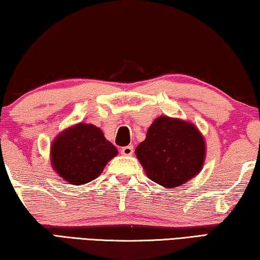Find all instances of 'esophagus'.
<instances>
[{
  "instance_id": "esophagus-1",
  "label": "esophagus",
  "mask_w": 260,
  "mask_h": 260,
  "mask_svg": "<svg viewBox=\"0 0 260 260\" xmlns=\"http://www.w3.org/2000/svg\"><path fill=\"white\" fill-rule=\"evenodd\" d=\"M133 147L132 146H126V147H124V148H121V150H120V153L121 155H124V156H132L133 155Z\"/></svg>"
}]
</instances>
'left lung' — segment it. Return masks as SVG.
I'll use <instances>...</instances> for the list:
<instances>
[{
	"label": "left lung",
	"instance_id": "8db88e82",
	"mask_svg": "<svg viewBox=\"0 0 260 260\" xmlns=\"http://www.w3.org/2000/svg\"><path fill=\"white\" fill-rule=\"evenodd\" d=\"M135 153L149 179L165 188H175L200 173L205 160V141L195 125L161 116L153 120Z\"/></svg>",
	"mask_w": 260,
	"mask_h": 260
}]
</instances>
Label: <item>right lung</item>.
I'll return each instance as SVG.
<instances>
[{"instance_id": "add662e5", "label": "right lung", "mask_w": 260, "mask_h": 260, "mask_svg": "<svg viewBox=\"0 0 260 260\" xmlns=\"http://www.w3.org/2000/svg\"><path fill=\"white\" fill-rule=\"evenodd\" d=\"M117 155V148L99 127L83 122L61 132L50 148L52 169L71 184L93 181Z\"/></svg>"}]
</instances>
